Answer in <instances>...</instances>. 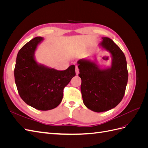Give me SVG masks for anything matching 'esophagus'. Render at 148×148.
Here are the masks:
<instances>
[{
  "label": "esophagus",
  "mask_w": 148,
  "mask_h": 148,
  "mask_svg": "<svg viewBox=\"0 0 148 148\" xmlns=\"http://www.w3.org/2000/svg\"><path fill=\"white\" fill-rule=\"evenodd\" d=\"M75 71H76V75H78L79 74V69H78V66H76Z\"/></svg>",
  "instance_id": "obj_1"
}]
</instances>
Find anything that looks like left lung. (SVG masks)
<instances>
[{
	"label": "left lung",
	"mask_w": 148,
	"mask_h": 148,
	"mask_svg": "<svg viewBox=\"0 0 148 148\" xmlns=\"http://www.w3.org/2000/svg\"><path fill=\"white\" fill-rule=\"evenodd\" d=\"M99 47L109 52L110 66L102 67L96 59H82L77 64L84 104L94 112H102L114 108L122 100L128 73L124 53L112 40L102 37Z\"/></svg>",
	"instance_id": "8db88e82"
}]
</instances>
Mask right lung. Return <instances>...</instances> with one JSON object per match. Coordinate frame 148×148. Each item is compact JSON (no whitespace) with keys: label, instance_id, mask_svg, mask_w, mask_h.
Segmentation results:
<instances>
[{"label":"right lung","instance_id":"obj_1","mask_svg":"<svg viewBox=\"0 0 148 148\" xmlns=\"http://www.w3.org/2000/svg\"><path fill=\"white\" fill-rule=\"evenodd\" d=\"M43 40L42 37H36L21 48L14 76L18 92L26 104L39 110H49L60 104L64 88L76 73L74 65L57 70L38 63L35 52Z\"/></svg>","mask_w":148,"mask_h":148}]
</instances>
